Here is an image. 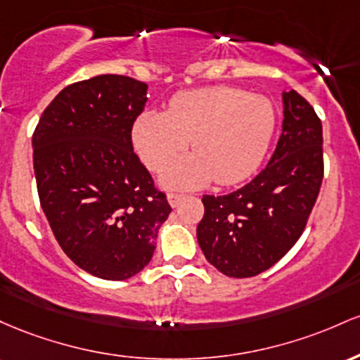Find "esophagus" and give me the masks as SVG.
<instances>
[{
  "mask_svg": "<svg viewBox=\"0 0 360 360\" xmlns=\"http://www.w3.org/2000/svg\"><path fill=\"white\" fill-rule=\"evenodd\" d=\"M184 197H185V193L169 192V193H168V202H169V205H172V207H176V205L180 204V200L184 199Z\"/></svg>",
  "mask_w": 360,
  "mask_h": 360,
  "instance_id": "34e87169",
  "label": "esophagus"
}]
</instances>
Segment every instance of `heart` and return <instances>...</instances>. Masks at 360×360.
<instances>
[{
	"instance_id": "b5f03b06",
	"label": "heart",
	"mask_w": 360,
	"mask_h": 360,
	"mask_svg": "<svg viewBox=\"0 0 360 360\" xmlns=\"http://www.w3.org/2000/svg\"><path fill=\"white\" fill-rule=\"evenodd\" d=\"M276 112L269 98L233 86L187 90L169 100L168 112L146 110L132 139L148 168L160 172L188 146L193 155L163 173L172 187H197L214 179L229 185L258 168L272 141Z\"/></svg>"
}]
</instances>
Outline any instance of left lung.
<instances>
[{"label":"left lung","mask_w":360,"mask_h":360,"mask_svg":"<svg viewBox=\"0 0 360 360\" xmlns=\"http://www.w3.org/2000/svg\"><path fill=\"white\" fill-rule=\"evenodd\" d=\"M269 165L228 195H204L197 240L228 277H253L277 264L304 231L323 181V127L309 102L290 90Z\"/></svg>","instance_id":"1"}]
</instances>
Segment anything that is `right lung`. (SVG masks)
I'll return each mask as SVG.
<instances>
[{
  "label": "right lung",
  "instance_id": "add662e5",
  "mask_svg": "<svg viewBox=\"0 0 360 360\" xmlns=\"http://www.w3.org/2000/svg\"><path fill=\"white\" fill-rule=\"evenodd\" d=\"M146 90L122 75L72 83L32 136L40 205L56 240L79 269L107 281L146 267L172 212L132 149Z\"/></svg>",
  "mask_w": 360,
  "mask_h": 360
}]
</instances>
